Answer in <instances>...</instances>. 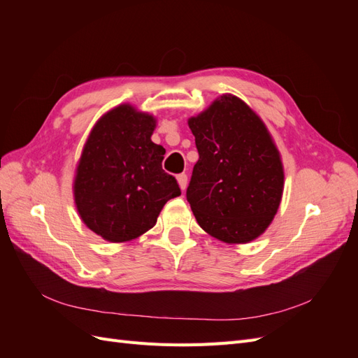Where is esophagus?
<instances>
[{
	"mask_svg": "<svg viewBox=\"0 0 358 358\" xmlns=\"http://www.w3.org/2000/svg\"><path fill=\"white\" fill-rule=\"evenodd\" d=\"M178 182H179L180 189H185L187 188V185H188V176L185 175V173H180V175H178Z\"/></svg>",
	"mask_w": 358,
	"mask_h": 358,
	"instance_id": "esophagus-1",
	"label": "esophagus"
}]
</instances>
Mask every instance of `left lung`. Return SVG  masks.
I'll list each match as a JSON object with an SVG mask.
<instances>
[{
  "label": "left lung",
  "instance_id": "8db88e82",
  "mask_svg": "<svg viewBox=\"0 0 358 358\" xmlns=\"http://www.w3.org/2000/svg\"><path fill=\"white\" fill-rule=\"evenodd\" d=\"M199 161L187 200L201 229L225 243L266 231L284 191V167L264 122L245 101L221 95L189 117Z\"/></svg>",
  "mask_w": 358,
  "mask_h": 358
}]
</instances>
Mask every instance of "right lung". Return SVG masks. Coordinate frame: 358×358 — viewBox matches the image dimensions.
I'll use <instances>...</instances> for the list:
<instances>
[{"instance_id": "obj_1", "label": "right lung", "mask_w": 358, "mask_h": 358, "mask_svg": "<svg viewBox=\"0 0 358 358\" xmlns=\"http://www.w3.org/2000/svg\"><path fill=\"white\" fill-rule=\"evenodd\" d=\"M152 115L121 104L103 115L76 169L74 203L82 221L104 241H133L152 229L164 204L180 196L162 170L166 149L150 136Z\"/></svg>"}]
</instances>
